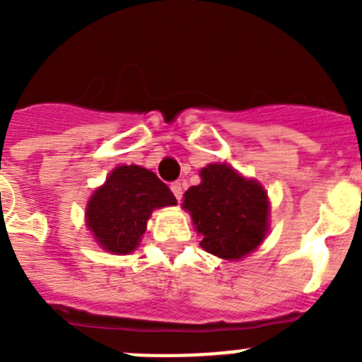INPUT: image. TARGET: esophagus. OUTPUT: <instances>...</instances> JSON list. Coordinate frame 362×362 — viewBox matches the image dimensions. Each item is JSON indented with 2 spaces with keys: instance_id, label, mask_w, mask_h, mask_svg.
I'll list each match as a JSON object with an SVG mask.
<instances>
[{
  "instance_id": "obj_1",
  "label": "esophagus",
  "mask_w": 362,
  "mask_h": 362,
  "mask_svg": "<svg viewBox=\"0 0 362 362\" xmlns=\"http://www.w3.org/2000/svg\"><path fill=\"white\" fill-rule=\"evenodd\" d=\"M170 188H172V192H174L175 199L181 201V197H183V185L179 183V181H175V183L170 185Z\"/></svg>"
}]
</instances>
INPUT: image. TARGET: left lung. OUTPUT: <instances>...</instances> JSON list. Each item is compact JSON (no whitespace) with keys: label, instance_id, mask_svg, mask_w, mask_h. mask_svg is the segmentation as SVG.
Returning a JSON list of instances; mask_svg holds the SVG:
<instances>
[{"label":"left lung","instance_id":"left-lung-1","mask_svg":"<svg viewBox=\"0 0 362 362\" xmlns=\"http://www.w3.org/2000/svg\"><path fill=\"white\" fill-rule=\"evenodd\" d=\"M201 183L185 192L201 246L223 259H241L257 248L268 232L270 203L264 188L233 170L214 163L201 170Z\"/></svg>","mask_w":362,"mask_h":362}]
</instances>
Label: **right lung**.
Masks as SVG:
<instances>
[{"mask_svg": "<svg viewBox=\"0 0 362 362\" xmlns=\"http://www.w3.org/2000/svg\"><path fill=\"white\" fill-rule=\"evenodd\" d=\"M175 203L153 172L137 165L116 166L86 204V226L107 252L130 254L141 243L150 214Z\"/></svg>", "mask_w": 362, "mask_h": 362, "instance_id": "right-lung-1", "label": "right lung"}]
</instances>
